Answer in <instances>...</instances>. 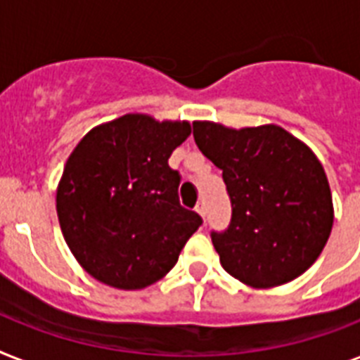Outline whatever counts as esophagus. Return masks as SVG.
<instances>
[{
  "instance_id": "1",
  "label": "esophagus",
  "mask_w": 360,
  "mask_h": 360,
  "mask_svg": "<svg viewBox=\"0 0 360 360\" xmlns=\"http://www.w3.org/2000/svg\"><path fill=\"white\" fill-rule=\"evenodd\" d=\"M196 211H198V213H200V214H202L203 219H205V217H207V207H205V205H203V203H200V205H198Z\"/></svg>"
}]
</instances>
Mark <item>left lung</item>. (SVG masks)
Here are the masks:
<instances>
[{
	"label": "left lung",
	"mask_w": 360,
	"mask_h": 360,
	"mask_svg": "<svg viewBox=\"0 0 360 360\" xmlns=\"http://www.w3.org/2000/svg\"><path fill=\"white\" fill-rule=\"evenodd\" d=\"M192 134L222 169L231 202L228 228L211 231L222 267L252 288L304 273L333 228L329 181L316 155L276 124L233 130L196 121Z\"/></svg>",
	"instance_id": "left-lung-1"
}]
</instances>
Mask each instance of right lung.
Returning <instances> with one entry per match:
<instances>
[{"label":"right lung","instance_id":"right-lung-1","mask_svg":"<svg viewBox=\"0 0 360 360\" xmlns=\"http://www.w3.org/2000/svg\"><path fill=\"white\" fill-rule=\"evenodd\" d=\"M191 134L186 121L123 115L87 132L65 164L58 219L87 273L141 290L172 271L202 217L179 202L168 158Z\"/></svg>","mask_w":360,"mask_h":360}]
</instances>
